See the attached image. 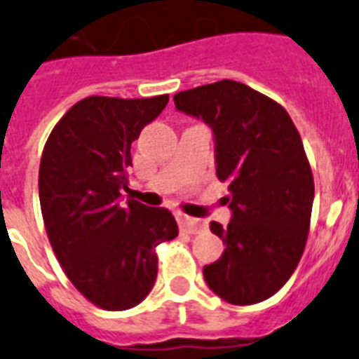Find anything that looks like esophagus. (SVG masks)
Returning <instances> with one entry per match:
<instances>
[{
    "instance_id": "1",
    "label": "esophagus",
    "mask_w": 359,
    "mask_h": 359,
    "mask_svg": "<svg viewBox=\"0 0 359 359\" xmlns=\"http://www.w3.org/2000/svg\"><path fill=\"white\" fill-rule=\"evenodd\" d=\"M177 223H180V229L183 232H189V234H198V232L207 231V223L201 222V219H196V217L183 216V214L177 216Z\"/></svg>"
}]
</instances>
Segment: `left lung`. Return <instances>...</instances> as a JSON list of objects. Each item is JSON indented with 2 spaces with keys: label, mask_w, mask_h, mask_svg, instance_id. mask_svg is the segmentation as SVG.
I'll return each instance as SVG.
<instances>
[{
  "label": "left lung",
  "mask_w": 359,
  "mask_h": 359,
  "mask_svg": "<svg viewBox=\"0 0 359 359\" xmlns=\"http://www.w3.org/2000/svg\"><path fill=\"white\" fill-rule=\"evenodd\" d=\"M180 112L212 128L216 174L229 182V225L210 223L225 250L203 267L214 294L232 305L271 298L302 259L311 225L314 180L287 110L240 81L177 92Z\"/></svg>",
  "instance_id": "1"
}]
</instances>
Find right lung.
Returning <instances> with one entry per match:
<instances>
[{"label":"right lung","instance_id":"obj_1","mask_svg":"<svg viewBox=\"0 0 359 359\" xmlns=\"http://www.w3.org/2000/svg\"><path fill=\"white\" fill-rule=\"evenodd\" d=\"M168 96L78 101L52 128L39 163V203L67 278L105 311L136 307L158 276L156 247L177 223L163 207L123 201L130 145L167 107Z\"/></svg>","mask_w":359,"mask_h":359}]
</instances>
